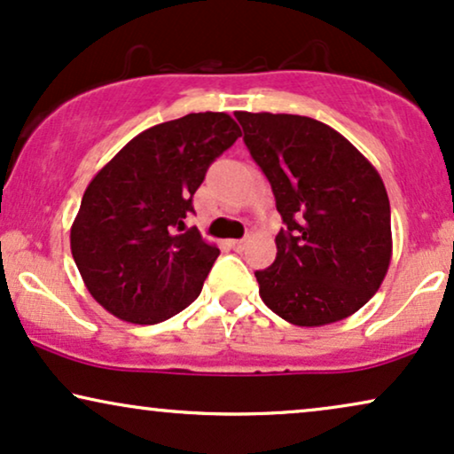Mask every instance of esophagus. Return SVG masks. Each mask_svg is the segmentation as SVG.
I'll return each mask as SVG.
<instances>
[{"instance_id":"34e87169","label":"esophagus","mask_w":454,"mask_h":454,"mask_svg":"<svg viewBox=\"0 0 454 454\" xmlns=\"http://www.w3.org/2000/svg\"><path fill=\"white\" fill-rule=\"evenodd\" d=\"M231 245H232L234 251H243L247 247V239H237V240H232Z\"/></svg>"}]
</instances>
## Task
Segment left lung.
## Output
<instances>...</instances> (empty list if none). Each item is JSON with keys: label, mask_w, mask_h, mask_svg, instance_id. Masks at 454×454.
Segmentation results:
<instances>
[{"label": "left lung", "mask_w": 454, "mask_h": 454, "mask_svg": "<svg viewBox=\"0 0 454 454\" xmlns=\"http://www.w3.org/2000/svg\"><path fill=\"white\" fill-rule=\"evenodd\" d=\"M234 117L285 223L277 260L255 272L263 303L297 326L352 317L377 294L392 260L381 176L317 119L243 111Z\"/></svg>", "instance_id": "obj_1"}]
</instances>
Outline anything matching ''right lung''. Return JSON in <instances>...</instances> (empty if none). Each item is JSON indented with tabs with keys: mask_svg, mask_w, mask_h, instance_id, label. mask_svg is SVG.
I'll return each mask as SVG.
<instances>
[{
	"mask_svg": "<svg viewBox=\"0 0 454 454\" xmlns=\"http://www.w3.org/2000/svg\"><path fill=\"white\" fill-rule=\"evenodd\" d=\"M240 128L226 113H191L137 134L90 186L71 228L85 286L113 317L163 323L197 300L220 255L197 228L192 194Z\"/></svg>",
	"mask_w": 454,
	"mask_h": 454,
	"instance_id": "right-lung-1",
	"label": "right lung"
}]
</instances>
